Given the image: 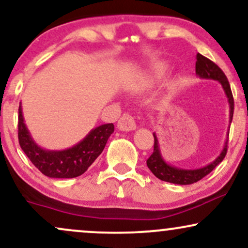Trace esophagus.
Returning <instances> with one entry per match:
<instances>
[{
  "label": "esophagus",
  "mask_w": 248,
  "mask_h": 248,
  "mask_svg": "<svg viewBox=\"0 0 248 248\" xmlns=\"http://www.w3.org/2000/svg\"><path fill=\"white\" fill-rule=\"evenodd\" d=\"M118 128L124 132H129V130H134L136 128L135 118L129 113H124L121 116L120 120L118 121Z\"/></svg>",
  "instance_id": "34e87169"
}]
</instances>
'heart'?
<instances>
[{
  "label": "heart",
  "mask_w": 248,
  "mask_h": 248,
  "mask_svg": "<svg viewBox=\"0 0 248 248\" xmlns=\"http://www.w3.org/2000/svg\"><path fill=\"white\" fill-rule=\"evenodd\" d=\"M164 73H166V70H164V67L156 66L153 71V78H155V79L161 78V77L164 76Z\"/></svg>",
  "instance_id": "obj_1"
}]
</instances>
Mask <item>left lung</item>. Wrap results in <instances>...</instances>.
<instances>
[{
  "label": "left lung",
  "mask_w": 248,
  "mask_h": 248,
  "mask_svg": "<svg viewBox=\"0 0 248 248\" xmlns=\"http://www.w3.org/2000/svg\"><path fill=\"white\" fill-rule=\"evenodd\" d=\"M196 75L202 79H213V80H218L223 86L225 94L227 96V100L230 104V122H232L233 118V109H234V100H233L231 86L227 80L225 73L221 71L220 67L217 64H215L212 61H210L206 57L202 56L201 53H197L196 56ZM227 143H229V133H227V140L225 142V146L223 152L220 155L216 158L215 161L207 164L206 167L199 168V169L187 170L181 169V168H176L169 166L166 161L162 157L160 147H158V141L156 135L154 134V152L150 157L147 160V166L150 169L154 175L161 181L169 182L173 184H181V186H187V184L196 183V182L201 181L202 178L205 177L210 172L215 169L216 167L224 160L227 153Z\"/></svg>",
  "instance_id": "obj_1"
}]
</instances>
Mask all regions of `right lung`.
<instances>
[{"label": "right lung", "instance_id": "1", "mask_svg": "<svg viewBox=\"0 0 248 248\" xmlns=\"http://www.w3.org/2000/svg\"><path fill=\"white\" fill-rule=\"evenodd\" d=\"M114 124L94 128L84 140L65 150H45L36 144L24 124L22 106L18 107V142L22 150L42 173L51 178L78 177L88 169L106 146Z\"/></svg>", "mask_w": 248, "mask_h": 248}]
</instances>
